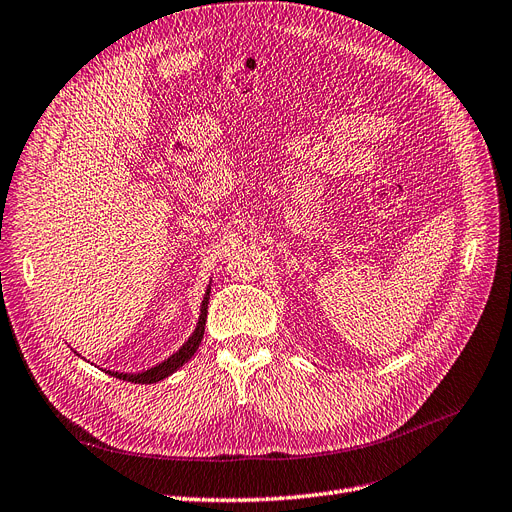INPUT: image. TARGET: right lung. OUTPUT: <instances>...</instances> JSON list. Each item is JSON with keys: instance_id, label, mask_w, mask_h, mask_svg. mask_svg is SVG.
I'll use <instances>...</instances> for the list:
<instances>
[{"instance_id": "add662e5", "label": "right lung", "mask_w": 512, "mask_h": 512, "mask_svg": "<svg viewBox=\"0 0 512 512\" xmlns=\"http://www.w3.org/2000/svg\"><path fill=\"white\" fill-rule=\"evenodd\" d=\"M210 294V292H208ZM208 294L206 298H203V304H201V315H199V323L195 327L193 336L187 340V344H182V349L178 353H174L172 357H168L163 363H159L157 367H151L149 372H142V374H117V372H109L111 376L115 378H124L128 382H134V384H151V382H157V380H163L168 378L172 372H176L180 365H185L193 355L195 351L199 349L201 344V338H203V330H206V319H208Z\"/></svg>"}]
</instances>
